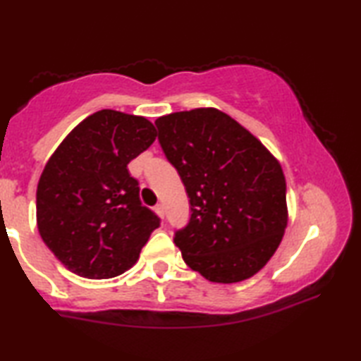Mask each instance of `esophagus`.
Instances as JSON below:
<instances>
[{
	"mask_svg": "<svg viewBox=\"0 0 361 361\" xmlns=\"http://www.w3.org/2000/svg\"><path fill=\"white\" fill-rule=\"evenodd\" d=\"M154 210H156V213L161 218H164V215H166V212H164V207H162V204H157L156 207H154Z\"/></svg>",
	"mask_w": 361,
	"mask_h": 361,
	"instance_id": "esophagus-1",
	"label": "esophagus"
}]
</instances>
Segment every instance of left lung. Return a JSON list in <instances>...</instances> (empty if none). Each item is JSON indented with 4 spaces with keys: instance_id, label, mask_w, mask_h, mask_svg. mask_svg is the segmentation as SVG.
<instances>
[{
    "instance_id": "1",
    "label": "left lung",
    "mask_w": 361,
    "mask_h": 361,
    "mask_svg": "<svg viewBox=\"0 0 361 361\" xmlns=\"http://www.w3.org/2000/svg\"><path fill=\"white\" fill-rule=\"evenodd\" d=\"M154 124L191 205L188 224L173 237L183 261L210 282L255 276L276 253L288 218L277 159L215 108L172 113Z\"/></svg>"
}]
</instances>
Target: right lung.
Listing matches in <instances>:
<instances>
[{"label":"right lung","instance_id":"1","mask_svg":"<svg viewBox=\"0 0 361 361\" xmlns=\"http://www.w3.org/2000/svg\"><path fill=\"white\" fill-rule=\"evenodd\" d=\"M156 137L142 116L102 109L78 124L47 161L36 221L42 242L76 276H121L161 224L142 205L138 181L127 170Z\"/></svg>","mask_w":361,"mask_h":361}]
</instances>
